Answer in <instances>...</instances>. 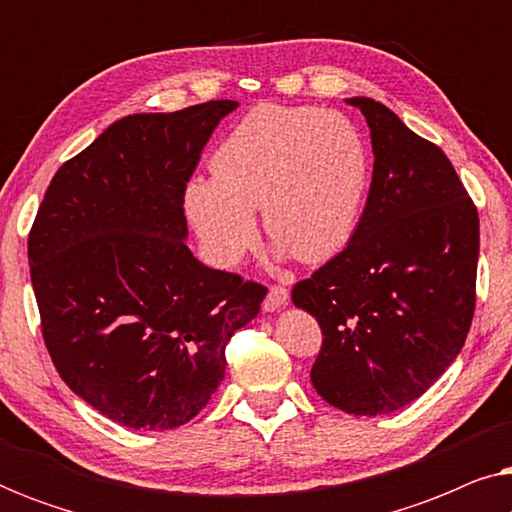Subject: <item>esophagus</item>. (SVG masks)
Returning a JSON list of instances; mask_svg holds the SVG:
<instances>
[{
    "mask_svg": "<svg viewBox=\"0 0 512 512\" xmlns=\"http://www.w3.org/2000/svg\"><path fill=\"white\" fill-rule=\"evenodd\" d=\"M286 300H289V289L282 284H272L268 289V296H265V300H263V310L275 312L282 305H286Z\"/></svg>",
    "mask_w": 512,
    "mask_h": 512,
    "instance_id": "34e87169",
    "label": "esophagus"
}]
</instances>
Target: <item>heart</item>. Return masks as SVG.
Masks as SVG:
<instances>
[{
  "label": "heart",
  "instance_id": "b5f03b06",
  "mask_svg": "<svg viewBox=\"0 0 512 512\" xmlns=\"http://www.w3.org/2000/svg\"><path fill=\"white\" fill-rule=\"evenodd\" d=\"M370 160L354 125L312 107L261 104L230 130L212 158V181L186 188V212L221 265L256 240L254 209L279 247L321 263L352 240Z\"/></svg>",
  "mask_w": 512,
  "mask_h": 512
}]
</instances>
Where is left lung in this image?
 I'll return each instance as SVG.
<instances>
[{"label":"left lung","instance_id":"1","mask_svg":"<svg viewBox=\"0 0 512 512\" xmlns=\"http://www.w3.org/2000/svg\"><path fill=\"white\" fill-rule=\"evenodd\" d=\"M373 139V181L340 254L293 286L319 321L317 394L387 415L424 394L464 347L475 312L480 219L450 158L382 102L352 97Z\"/></svg>","mask_w":512,"mask_h":512}]
</instances>
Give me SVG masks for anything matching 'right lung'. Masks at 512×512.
Listing matches in <instances>:
<instances>
[{
	"label": "right lung",
	"instance_id": "1",
	"mask_svg": "<svg viewBox=\"0 0 512 512\" xmlns=\"http://www.w3.org/2000/svg\"><path fill=\"white\" fill-rule=\"evenodd\" d=\"M235 100L111 123L55 172L27 237L41 335L76 396L128 429L198 415L263 284L184 244L186 184Z\"/></svg>",
	"mask_w": 512,
	"mask_h": 512
}]
</instances>
